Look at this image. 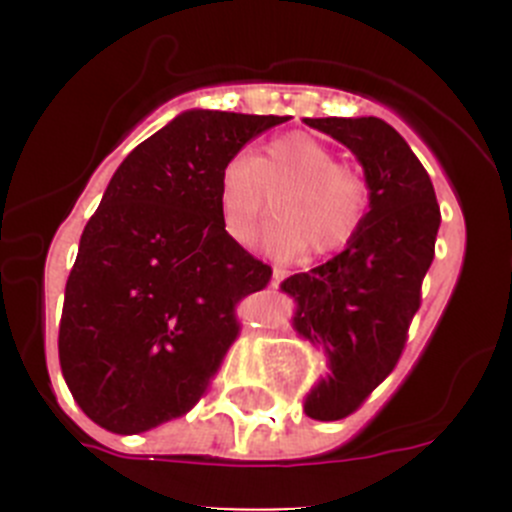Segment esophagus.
<instances>
[{
  "label": "esophagus",
  "mask_w": 512,
  "mask_h": 512,
  "mask_svg": "<svg viewBox=\"0 0 512 512\" xmlns=\"http://www.w3.org/2000/svg\"><path fill=\"white\" fill-rule=\"evenodd\" d=\"M287 275H289L287 270H282V267H275V270H272V287H277L280 282H285Z\"/></svg>",
  "instance_id": "34e87169"
}]
</instances>
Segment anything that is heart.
I'll return each instance as SVG.
<instances>
[{
  "mask_svg": "<svg viewBox=\"0 0 512 512\" xmlns=\"http://www.w3.org/2000/svg\"><path fill=\"white\" fill-rule=\"evenodd\" d=\"M267 200L275 213L265 232L267 250L324 257L344 250L364 230L374 190L364 170L337 163L327 143L292 131L272 138L257 156L235 153L220 168V223L230 240H252Z\"/></svg>",
  "mask_w": 512,
  "mask_h": 512,
  "instance_id": "heart-1",
  "label": "heart"
}]
</instances>
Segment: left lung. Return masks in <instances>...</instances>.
Segmentation results:
<instances>
[{"mask_svg": "<svg viewBox=\"0 0 512 512\" xmlns=\"http://www.w3.org/2000/svg\"><path fill=\"white\" fill-rule=\"evenodd\" d=\"M304 123L344 143L374 190L364 230L332 260L282 282V292L297 302L294 329L322 344L332 369L307 394L304 414L339 421L399 364L436 255L441 210L426 168L386 121L361 116Z\"/></svg>", "mask_w": 512, "mask_h": 512, "instance_id": "obj_1", "label": "left lung"}]
</instances>
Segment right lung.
<instances>
[{"label":"right lung","instance_id":"obj_1","mask_svg":"<svg viewBox=\"0 0 512 512\" xmlns=\"http://www.w3.org/2000/svg\"><path fill=\"white\" fill-rule=\"evenodd\" d=\"M287 116L193 108L133 148L84 227L59 324L64 379L91 421L143 433L188 414L272 267L227 237L225 160Z\"/></svg>","mask_w":512,"mask_h":512}]
</instances>
